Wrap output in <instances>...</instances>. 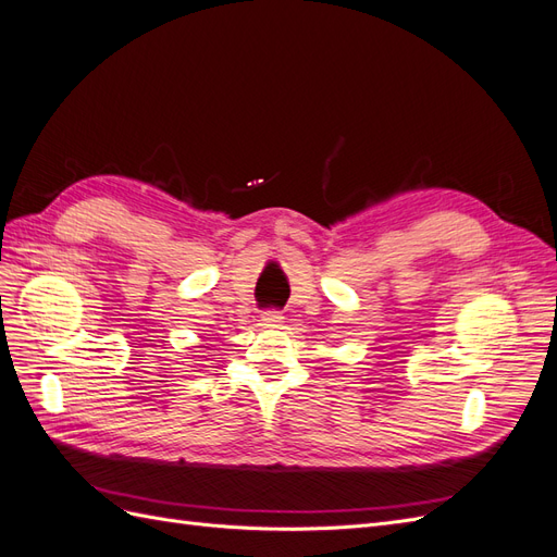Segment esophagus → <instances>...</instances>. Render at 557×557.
Listing matches in <instances>:
<instances>
[{
	"instance_id": "34e87169",
	"label": "esophagus",
	"mask_w": 557,
	"mask_h": 557,
	"mask_svg": "<svg viewBox=\"0 0 557 557\" xmlns=\"http://www.w3.org/2000/svg\"><path fill=\"white\" fill-rule=\"evenodd\" d=\"M262 323L264 325H278V323H283V315H281V311H264L262 313Z\"/></svg>"
}]
</instances>
